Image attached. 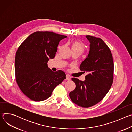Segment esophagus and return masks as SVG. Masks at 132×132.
<instances>
[{
  "label": "esophagus",
  "instance_id": "34e87169",
  "mask_svg": "<svg viewBox=\"0 0 132 132\" xmlns=\"http://www.w3.org/2000/svg\"><path fill=\"white\" fill-rule=\"evenodd\" d=\"M66 80H70V77L69 76H68V75H66V79H65Z\"/></svg>",
  "mask_w": 132,
  "mask_h": 132
}]
</instances>
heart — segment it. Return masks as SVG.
I'll list each match as a JSON object with an SVG mask.
<instances>
[{
  "label": "heart",
  "mask_w": 132,
  "mask_h": 132,
  "mask_svg": "<svg viewBox=\"0 0 132 132\" xmlns=\"http://www.w3.org/2000/svg\"><path fill=\"white\" fill-rule=\"evenodd\" d=\"M84 45L80 42L75 41L72 42L71 44V50L72 51H78L81 52V53L84 50Z\"/></svg>",
  "instance_id": "obj_1"
}]
</instances>
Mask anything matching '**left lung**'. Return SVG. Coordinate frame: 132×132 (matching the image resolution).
<instances>
[{
    "mask_svg": "<svg viewBox=\"0 0 132 132\" xmlns=\"http://www.w3.org/2000/svg\"><path fill=\"white\" fill-rule=\"evenodd\" d=\"M86 37L90 43V50L79 68L88 73L84 81L71 79L76 88L69 93L71 101L83 108L95 105L103 99L111 87L114 72L112 53L107 45L99 37Z\"/></svg>",
    "mask_w": 132,
    "mask_h": 132,
    "instance_id": "obj_1",
    "label": "left lung"
}]
</instances>
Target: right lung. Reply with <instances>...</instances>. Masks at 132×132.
I'll return each instance as SVG.
<instances>
[{
  "label": "right lung",
  "mask_w": 132,
  "mask_h": 132,
  "mask_svg": "<svg viewBox=\"0 0 132 132\" xmlns=\"http://www.w3.org/2000/svg\"><path fill=\"white\" fill-rule=\"evenodd\" d=\"M67 36L48 31L30 34L18 48L15 59L17 84L24 95L34 101L50 97L55 88L66 79L62 70L53 72L48 67L60 41Z\"/></svg>",
  "instance_id": "obj_1"
}]
</instances>
